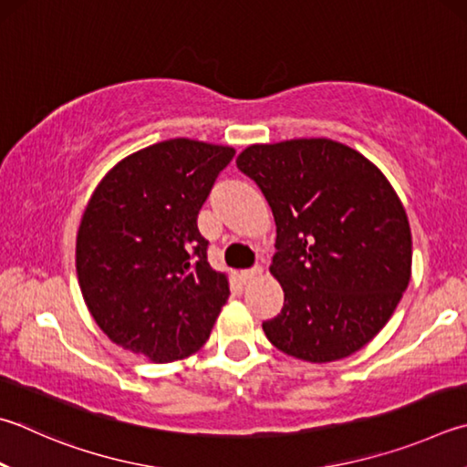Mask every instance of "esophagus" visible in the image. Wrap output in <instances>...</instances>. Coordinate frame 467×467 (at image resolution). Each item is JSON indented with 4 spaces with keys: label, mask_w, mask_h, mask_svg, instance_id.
<instances>
[{
    "label": "esophagus",
    "mask_w": 467,
    "mask_h": 467,
    "mask_svg": "<svg viewBox=\"0 0 467 467\" xmlns=\"http://www.w3.org/2000/svg\"><path fill=\"white\" fill-rule=\"evenodd\" d=\"M261 274H263V267L255 265V267H251V269H243L241 271V279H243V282H251V279L259 277Z\"/></svg>",
    "instance_id": "esophagus-1"
}]
</instances>
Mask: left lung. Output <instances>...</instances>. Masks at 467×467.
Here are the masks:
<instances>
[{"label":"left lung","instance_id":"8db88e82","mask_svg":"<svg viewBox=\"0 0 467 467\" xmlns=\"http://www.w3.org/2000/svg\"><path fill=\"white\" fill-rule=\"evenodd\" d=\"M236 167L259 185L277 226L269 269L284 308L263 322L269 341L312 363L361 349L410 282V226L392 185L328 139L251 145Z\"/></svg>","mask_w":467,"mask_h":467}]
</instances>
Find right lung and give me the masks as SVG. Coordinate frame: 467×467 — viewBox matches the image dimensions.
Segmentation results:
<instances>
[{"mask_svg": "<svg viewBox=\"0 0 467 467\" xmlns=\"http://www.w3.org/2000/svg\"><path fill=\"white\" fill-rule=\"evenodd\" d=\"M234 149L171 139L122 159L78 233L81 294L99 328L157 363L208 341L228 279L208 263L198 212Z\"/></svg>", "mask_w": 467, "mask_h": 467, "instance_id": "right-lung-1", "label": "right lung"}]
</instances>
